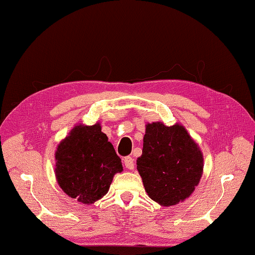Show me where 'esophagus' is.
<instances>
[{
	"mask_svg": "<svg viewBox=\"0 0 255 255\" xmlns=\"http://www.w3.org/2000/svg\"><path fill=\"white\" fill-rule=\"evenodd\" d=\"M124 164L125 166L127 167V169L129 170H132L133 167H135V163H133V158L130 157V156H127L124 158Z\"/></svg>",
	"mask_w": 255,
	"mask_h": 255,
	"instance_id": "1",
	"label": "esophagus"
}]
</instances>
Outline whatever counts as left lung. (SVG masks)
Returning <instances> with one entry per match:
<instances>
[{"label":"left lung","mask_w":255,"mask_h":255,"mask_svg":"<svg viewBox=\"0 0 255 255\" xmlns=\"http://www.w3.org/2000/svg\"><path fill=\"white\" fill-rule=\"evenodd\" d=\"M137 170L150 199L173 206L195 191L204 170V156L183 126L152 123L146 125Z\"/></svg>","instance_id":"8db88e82"}]
</instances>
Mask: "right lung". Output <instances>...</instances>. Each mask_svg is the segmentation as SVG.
I'll return each mask as SVG.
<instances>
[{
    "label": "right lung",
    "mask_w": 255,
    "mask_h": 255,
    "mask_svg": "<svg viewBox=\"0 0 255 255\" xmlns=\"http://www.w3.org/2000/svg\"><path fill=\"white\" fill-rule=\"evenodd\" d=\"M55 174L68 197L91 205L107 195L122 159L101 131L100 124L77 125L60 141L55 153Z\"/></svg>",
    "instance_id": "obj_1"
}]
</instances>
